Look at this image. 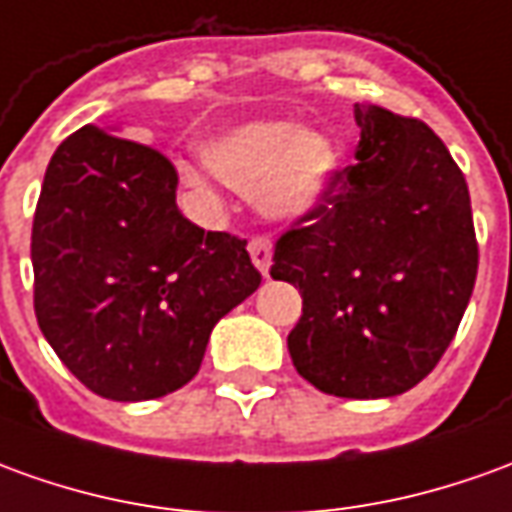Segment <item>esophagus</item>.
Wrapping results in <instances>:
<instances>
[{"label": "esophagus", "mask_w": 512, "mask_h": 512, "mask_svg": "<svg viewBox=\"0 0 512 512\" xmlns=\"http://www.w3.org/2000/svg\"><path fill=\"white\" fill-rule=\"evenodd\" d=\"M248 250H250V259H253V264L262 270V276H267V270H270V259H273V242H270L264 234H256V236H250Z\"/></svg>", "instance_id": "esophagus-1"}]
</instances>
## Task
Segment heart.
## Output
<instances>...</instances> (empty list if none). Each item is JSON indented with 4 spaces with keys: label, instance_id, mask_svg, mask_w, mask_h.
I'll return each mask as SVG.
<instances>
[{
    "label": "heart",
    "instance_id": "heart-1",
    "mask_svg": "<svg viewBox=\"0 0 512 512\" xmlns=\"http://www.w3.org/2000/svg\"><path fill=\"white\" fill-rule=\"evenodd\" d=\"M203 164L222 183L262 195L267 209L295 214L315 206L334 172V150L292 122H250L203 147ZM189 181L197 178L189 172Z\"/></svg>",
    "mask_w": 512,
    "mask_h": 512
}]
</instances>
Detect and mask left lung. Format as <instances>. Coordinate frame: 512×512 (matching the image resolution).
<instances>
[{
  "instance_id": "left-lung-1",
  "label": "left lung",
  "mask_w": 512,
  "mask_h": 512,
  "mask_svg": "<svg viewBox=\"0 0 512 512\" xmlns=\"http://www.w3.org/2000/svg\"><path fill=\"white\" fill-rule=\"evenodd\" d=\"M357 161L276 239L270 276L303 298L295 370L340 398L398 396L432 373L477 281L463 169L415 116L354 105Z\"/></svg>"
}]
</instances>
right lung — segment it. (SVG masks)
I'll use <instances>...</instances> for the list:
<instances>
[{"instance_id": "right-lung-1", "label": "right lung", "mask_w": 512, "mask_h": 512, "mask_svg": "<svg viewBox=\"0 0 512 512\" xmlns=\"http://www.w3.org/2000/svg\"><path fill=\"white\" fill-rule=\"evenodd\" d=\"M178 169L97 125L49 161L33 217V306L47 343L102 398L147 401L195 379L211 329L262 284L245 239L175 203Z\"/></svg>"}]
</instances>
